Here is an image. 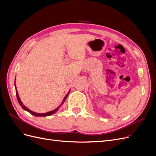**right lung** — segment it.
Returning <instances> with one entry per match:
<instances>
[{"label":"right lung","mask_w":156,"mask_h":156,"mask_svg":"<svg viewBox=\"0 0 156 156\" xmlns=\"http://www.w3.org/2000/svg\"><path fill=\"white\" fill-rule=\"evenodd\" d=\"M15 81H16V80H15ZM15 87H16V96H17V100H18L19 103H20V105L21 106V107H22V108H23V109H24L25 111H28L29 112H30L31 115H34V116H50V115H51L54 114V113H55L56 111H57L58 110V108H60V107L61 106V105H62V104H63V103L66 101V98H67V97H68V94H69V91H70V90H69V92H68V94H67L66 95V96L64 97V100H63V101H62V103H61V105H60L57 108H55V110H53V111H49V112H46V113H37V112H33V111H32L31 110H30V109H29V108H28L26 106H25L23 104V103L21 102V100H20V97H19V95H18V92H17V88H16V83H15Z\"/></svg>","instance_id":"1"}]
</instances>
